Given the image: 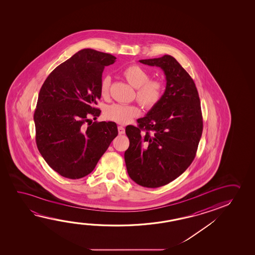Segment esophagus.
<instances>
[{"instance_id": "obj_1", "label": "esophagus", "mask_w": 255, "mask_h": 255, "mask_svg": "<svg viewBox=\"0 0 255 255\" xmlns=\"http://www.w3.org/2000/svg\"><path fill=\"white\" fill-rule=\"evenodd\" d=\"M118 133L120 134H125V132H126V129H125V128L123 127V126H118Z\"/></svg>"}]
</instances>
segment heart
Wrapping results in <instances>:
<instances>
[{
    "instance_id": "heart-1",
    "label": "heart",
    "mask_w": 255,
    "mask_h": 255,
    "mask_svg": "<svg viewBox=\"0 0 255 255\" xmlns=\"http://www.w3.org/2000/svg\"><path fill=\"white\" fill-rule=\"evenodd\" d=\"M123 76L131 86L136 88V97L139 104L145 109H153L163 96V84L159 80H150V75L145 68L133 64L123 70ZM111 77L105 75L101 81V96H109ZM140 110L136 105L113 104L107 107L104 116L109 121L126 125L138 117Z\"/></svg>"
}]
</instances>
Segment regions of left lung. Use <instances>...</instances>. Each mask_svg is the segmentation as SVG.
<instances>
[{
  "mask_svg": "<svg viewBox=\"0 0 255 255\" xmlns=\"http://www.w3.org/2000/svg\"><path fill=\"white\" fill-rule=\"evenodd\" d=\"M139 62L163 70L166 87L158 104L126 126L129 146L126 168L134 182L146 188L170 183L188 169L203 132V117L196 84L173 57L164 55Z\"/></svg>",
  "mask_w": 255,
  "mask_h": 255,
  "instance_id": "left-lung-1",
  "label": "left lung"
}]
</instances>
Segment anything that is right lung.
Listing matches in <instances>:
<instances>
[{
	"mask_svg": "<svg viewBox=\"0 0 255 255\" xmlns=\"http://www.w3.org/2000/svg\"><path fill=\"white\" fill-rule=\"evenodd\" d=\"M116 59L92 49L79 50L56 67L40 90L34 115L38 150L65 178L91 173L118 134L116 123L92 125L89 119L101 114L94 106L101 97L102 73Z\"/></svg>",
	"mask_w": 255,
	"mask_h": 255,
	"instance_id": "obj_1",
	"label": "right lung"
}]
</instances>
